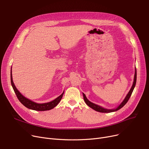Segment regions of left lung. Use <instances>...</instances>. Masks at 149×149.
Listing matches in <instances>:
<instances>
[{
	"label": "left lung",
	"mask_w": 149,
	"mask_h": 149,
	"mask_svg": "<svg viewBox=\"0 0 149 149\" xmlns=\"http://www.w3.org/2000/svg\"><path fill=\"white\" fill-rule=\"evenodd\" d=\"M136 68H135V75H134V82H133V84L132 86V87L130 89V92H128V93L127 94L126 96L125 97V98L124 99V100L123 101V102L118 105L116 108H114V109H110V110H108V109H106V108H104L100 105H96L95 104H93L92 102H91V101H89L86 95H84V93H83V97H84V100L85 101V102L86 103V104L88 106L90 107L91 108L93 109L94 110L96 111H98V112H101V113H111V112H114V111H116L118 110H120V108H122L126 103L128 101V100H130V98L132 93V92L134 91V87L135 86V84H136Z\"/></svg>",
	"instance_id": "obj_1"
}]
</instances>
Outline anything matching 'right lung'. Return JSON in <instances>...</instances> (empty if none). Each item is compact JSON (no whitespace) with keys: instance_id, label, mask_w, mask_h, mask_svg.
Masks as SVG:
<instances>
[{"instance_id":"right-lung-1","label":"right lung","mask_w":149,"mask_h":149,"mask_svg":"<svg viewBox=\"0 0 149 149\" xmlns=\"http://www.w3.org/2000/svg\"><path fill=\"white\" fill-rule=\"evenodd\" d=\"M12 69V68H11ZM12 70L11 69V82L12 87L14 89V92L15 93L17 98L24 106L27 107V108L31 109V110H36V111H47L52 110L53 108H54L60 101H61V99L62 98V96L63 95L64 92L60 95L58 96L54 100L47 103L44 104H38L32 101H31L29 99L24 97L22 93L19 92L18 89L16 88L14 84L13 80V76H12Z\"/></svg>"}]
</instances>
